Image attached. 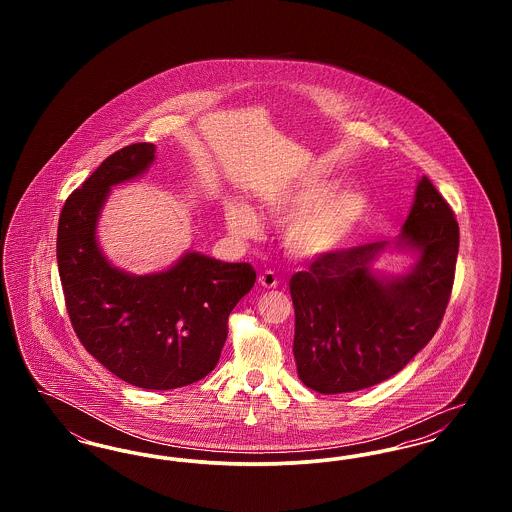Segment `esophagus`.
I'll use <instances>...</instances> for the list:
<instances>
[{"label":"esophagus","instance_id":"34e87169","mask_svg":"<svg viewBox=\"0 0 512 512\" xmlns=\"http://www.w3.org/2000/svg\"><path fill=\"white\" fill-rule=\"evenodd\" d=\"M259 284L263 288H276L278 286V276L272 270H265L259 274Z\"/></svg>","mask_w":512,"mask_h":512}]
</instances>
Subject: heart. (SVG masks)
Masks as SVG:
<instances>
[{
	"instance_id": "heart-1",
	"label": "heart",
	"mask_w": 512,
	"mask_h": 512,
	"mask_svg": "<svg viewBox=\"0 0 512 512\" xmlns=\"http://www.w3.org/2000/svg\"><path fill=\"white\" fill-rule=\"evenodd\" d=\"M330 192L332 186L326 182H305L268 199L270 215L292 217L284 228V245L295 257L311 259L338 249L365 219V195L353 190ZM226 222L240 238L255 236L259 230L255 213L236 199L226 205Z\"/></svg>"
}]
</instances>
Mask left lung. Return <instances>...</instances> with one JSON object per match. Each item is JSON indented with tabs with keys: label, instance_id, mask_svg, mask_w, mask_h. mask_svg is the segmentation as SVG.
<instances>
[{
	"label": "left lung",
	"instance_id": "left-lung-1",
	"mask_svg": "<svg viewBox=\"0 0 512 512\" xmlns=\"http://www.w3.org/2000/svg\"><path fill=\"white\" fill-rule=\"evenodd\" d=\"M401 242L420 251L403 278L370 274L384 244L315 257L290 278L299 380L318 393L365 390L397 374L434 338L445 315L459 253V222L428 176H422Z\"/></svg>",
	"mask_w": 512,
	"mask_h": 512
}]
</instances>
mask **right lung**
I'll return each mask as SVG.
<instances>
[{
  "instance_id": "obj_1",
  "label": "right lung",
  "mask_w": 512,
  "mask_h": 512,
  "mask_svg": "<svg viewBox=\"0 0 512 512\" xmlns=\"http://www.w3.org/2000/svg\"><path fill=\"white\" fill-rule=\"evenodd\" d=\"M153 157V144L122 147L67 197L57 267L84 349L132 386L176 390L217 366L228 317L257 274L249 263H220L199 253L149 276L124 274L103 259L96 222L109 188L142 174Z\"/></svg>"
}]
</instances>
